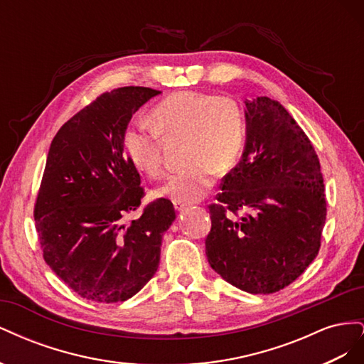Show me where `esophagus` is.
I'll use <instances>...</instances> for the list:
<instances>
[{
	"instance_id": "obj_1",
	"label": "esophagus",
	"mask_w": 364,
	"mask_h": 364,
	"mask_svg": "<svg viewBox=\"0 0 364 364\" xmlns=\"http://www.w3.org/2000/svg\"><path fill=\"white\" fill-rule=\"evenodd\" d=\"M190 205L188 203H185V202H179V200H174V208H176V211H183V209H186L188 208Z\"/></svg>"
}]
</instances>
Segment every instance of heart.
<instances>
[{"label":"heart","mask_w":364,"mask_h":364,"mask_svg":"<svg viewBox=\"0 0 364 364\" xmlns=\"http://www.w3.org/2000/svg\"><path fill=\"white\" fill-rule=\"evenodd\" d=\"M153 123L138 119L124 135L130 161L150 176L162 173V142L165 136H186L185 170L167 179L159 194L191 203L211 190L215 170H232L245 146L246 121L240 105L230 97L181 91L153 107Z\"/></svg>","instance_id":"b5f03b06"}]
</instances>
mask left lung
<instances>
[{
    "mask_svg": "<svg viewBox=\"0 0 364 364\" xmlns=\"http://www.w3.org/2000/svg\"><path fill=\"white\" fill-rule=\"evenodd\" d=\"M246 144L209 206V266L252 294H270L304 273L321 247L326 220L321 164L310 139L269 97L245 102ZM240 208V219L228 218Z\"/></svg>",
    "mask_w": 364,
    "mask_h": 364,
    "instance_id": "left-lung-1",
    "label": "left lung"
}]
</instances>
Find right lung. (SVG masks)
Instances as JSON below:
<instances>
[{
  "mask_svg": "<svg viewBox=\"0 0 364 364\" xmlns=\"http://www.w3.org/2000/svg\"><path fill=\"white\" fill-rule=\"evenodd\" d=\"M159 94L142 86L106 92L51 141L35 205L36 230L50 269L85 299L124 302L159 267L174 208L158 199L126 222L144 190L124 151L132 115Z\"/></svg>",
  "mask_w": 364,
  "mask_h": 364,
  "instance_id": "right-lung-1",
  "label": "right lung"
}]
</instances>
